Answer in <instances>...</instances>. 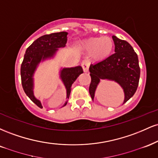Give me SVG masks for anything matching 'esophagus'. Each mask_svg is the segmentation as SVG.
<instances>
[{"instance_id":"34e87169","label":"esophagus","mask_w":158,"mask_h":158,"mask_svg":"<svg viewBox=\"0 0 158 158\" xmlns=\"http://www.w3.org/2000/svg\"><path fill=\"white\" fill-rule=\"evenodd\" d=\"M89 64H90V62L88 59H85V60L82 61V62H81V67H82V69L83 70H84V72L88 71Z\"/></svg>"}]
</instances>
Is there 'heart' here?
Segmentation results:
<instances>
[{
  "mask_svg": "<svg viewBox=\"0 0 158 158\" xmlns=\"http://www.w3.org/2000/svg\"><path fill=\"white\" fill-rule=\"evenodd\" d=\"M81 48L92 55L96 59H104L109 56L114 48V41L108 36L92 37L81 42Z\"/></svg>",
  "mask_w": 158,
  "mask_h": 158,
  "instance_id": "obj_1",
  "label": "heart"
}]
</instances>
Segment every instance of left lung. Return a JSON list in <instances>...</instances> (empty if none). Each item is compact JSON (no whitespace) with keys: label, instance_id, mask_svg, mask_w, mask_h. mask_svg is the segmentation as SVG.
<instances>
[{"label":"left lung","instance_id":"obj_1","mask_svg":"<svg viewBox=\"0 0 158 158\" xmlns=\"http://www.w3.org/2000/svg\"><path fill=\"white\" fill-rule=\"evenodd\" d=\"M112 39L115 45V52L104 60L90 64L89 70L91 81L89 93L94 99L99 81L106 79L116 81L124 90V104L133 97L137 89L140 69L137 53L129 43L114 35Z\"/></svg>","mask_w":158,"mask_h":158}]
</instances>
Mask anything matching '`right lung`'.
I'll use <instances>...</instances> for the list:
<instances>
[{
	"mask_svg": "<svg viewBox=\"0 0 158 158\" xmlns=\"http://www.w3.org/2000/svg\"><path fill=\"white\" fill-rule=\"evenodd\" d=\"M67 35L68 32H59L41 36L27 49L25 52L21 67V84L27 97L41 108H42L41 102L35 99L32 92V76L41 59L44 60L47 58L51 57L58 50L57 48L65 46L68 40ZM82 73L83 70L80 66L64 68L61 71V78L67 89V98H69L70 96L73 81ZM67 103L68 101L65 102L64 106H66Z\"/></svg>",
	"mask_w": 158,
	"mask_h": 158,
	"instance_id": "add662e5",
	"label": "right lung"
}]
</instances>
